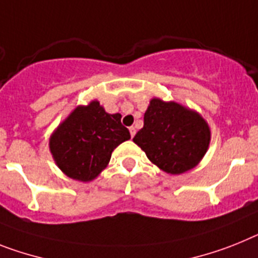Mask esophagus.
<instances>
[{"mask_svg": "<svg viewBox=\"0 0 258 258\" xmlns=\"http://www.w3.org/2000/svg\"><path fill=\"white\" fill-rule=\"evenodd\" d=\"M130 134H131V138H134V136H135V134H136L135 127H130Z\"/></svg>", "mask_w": 258, "mask_h": 258, "instance_id": "1", "label": "esophagus"}]
</instances>
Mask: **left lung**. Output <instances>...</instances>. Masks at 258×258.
<instances>
[{
	"mask_svg": "<svg viewBox=\"0 0 258 258\" xmlns=\"http://www.w3.org/2000/svg\"><path fill=\"white\" fill-rule=\"evenodd\" d=\"M134 142L160 169L181 174L202 160L209 148L210 128L197 112L153 98L144 114V127Z\"/></svg>",
	"mask_w": 258,
	"mask_h": 258,
	"instance_id": "obj_1",
	"label": "left lung"
}]
</instances>
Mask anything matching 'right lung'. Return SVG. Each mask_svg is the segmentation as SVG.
<instances>
[{"label": "right lung", "mask_w": 258, "mask_h": 258, "mask_svg": "<svg viewBox=\"0 0 258 258\" xmlns=\"http://www.w3.org/2000/svg\"><path fill=\"white\" fill-rule=\"evenodd\" d=\"M131 138L120 114H107L99 102L79 106L49 139L56 164L67 176L92 181L109 164L112 151Z\"/></svg>", "instance_id": "add662e5"}]
</instances>
